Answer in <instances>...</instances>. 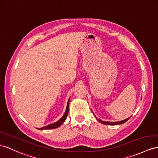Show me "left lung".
Segmentation results:
<instances>
[{"label":"left lung","instance_id":"obj_1","mask_svg":"<svg viewBox=\"0 0 158 158\" xmlns=\"http://www.w3.org/2000/svg\"><path fill=\"white\" fill-rule=\"evenodd\" d=\"M129 118H127V119H124V120H122V121H117V122H109V121H102V120H100V119H98V121H99L100 123H103V124H106V125H119V124H123V123H124L125 122H126L127 121H128Z\"/></svg>","mask_w":158,"mask_h":158}]
</instances>
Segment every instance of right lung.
Segmentation results:
<instances>
[{"label": "right lung", "mask_w": 158, "mask_h": 158, "mask_svg": "<svg viewBox=\"0 0 158 158\" xmlns=\"http://www.w3.org/2000/svg\"><path fill=\"white\" fill-rule=\"evenodd\" d=\"M69 100H70V98L68 100V102H67V108H66V111L65 112H64V114L63 115V116L61 118H60L59 121H56V122L55 123H53L52 124H50V125H47V126L45 127H41V128H37L38 129H40V130H43V129H55V128H56L58 127L59 126H60L63 124V123L64 122V121H65L66 118H67V116L68 115V112H69Z\"/></svg>", "instance_id": "obj_1"}]
</instances>
